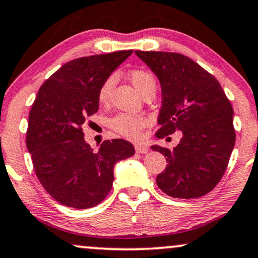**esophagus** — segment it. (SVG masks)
I'll return each instance as SVG.
<instances>
[{"instance_id":"1","label":"esophagus","mask_w":258,"mask_h":258,"mask_svg":"<svg viewBox=\"0 0 258 258\" xmlns=\"http://www.w3.org/2000/svg\"><path fill=\"white\" fill-rule=\"evenodd\" d=\"M135 148H136V152L137 153H148V151H149L148 146L142 145V144H137Z\"/></svg>"}]
</instances>
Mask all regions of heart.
<instances>
[{"mask_svg":"<svg viewBox=\"0 0 258 258\" xmlns=\"http://www.w3.org/2000/svg\"><path fill=\"white\" fill-rule=\"evenodd\" d=\"M128 78L140 94H142L145 89H148L149 87H156L155 78H153L152 75L146 70H132L131 73L128 74ZM114 84H115V76H109L108 78H106L105 82H103L102 86L100 87L99 101L101 105H107V103L109 102L110 93H112ZM146 123H148V120L140 118V116L131 115V114H119V115H116L115 118L112 120L113 128L115 130L116 132H119L120 135H122L123 137L130 139L138 138L140 132L144 128Z\"/></svg>","mask_w":258,"mask_h":258,"instance_id":"obj_1","label":"heart"}]
</instances>
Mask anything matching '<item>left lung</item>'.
Wrapping results in <instances>:
<instances>
[{"mask_svg":"<svg viewBox=\"0 0 258 258\" xmlns=\"http://www.w3.org/2000/svg\"><path fill=\"white\" fill-rule=\"evenodd\" d=\"M158 78L162 107L158 138L182 132L172 150L152 145L167 158L165 170L156 178L169 197L195 199L210 191L221 180L236 133L233 109L216 77L193 59L175 52L136 51Z\"/></svg>","mask_w":258,"mask_h":258,"instance_id":"obj_1","label":"left lung"}]
</instances>
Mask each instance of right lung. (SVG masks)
Returning <instances> with one entry per match:
<instances>
[{
  "label": "right lung",
  "mask_w": 258,
  "mask_h": 258,
  "mask_svg": "<svg viewBox=\"0 0 258 258\" xmlns=\"http://www.w3.org/2000/svg\"><path fill=\"white\" fill-rule=\"evenodd\" d=\"M123 50L68 61L45 81L28 116L26 145L45 190L68 207L99 205L112 189L114 165L135 155L123 139L105 140L93 151L82 125L99 109V90L123 60Z\"/></svg>",
  "instance_id": "add662e5"
}]
</instances>
